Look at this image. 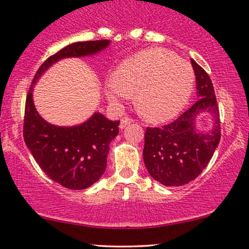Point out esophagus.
<instances>
[{
	"mask_svg": "<svg viewBox=\"0 0 249 249\" xmlns=\"http://www.w3.org/2000/svg\"><path fill=\"white\" fill-rule=\"evenodd\" d=\"M133 122V120L131 117H127V116H125V117H123L121 120V124H120V128L121 129H123L124 127H126V126H127L128 124H131Z\"/></svg>",
	"mask_w": 249,
	"mask_h": 249,
	"instance_id": "obj_1",
	"label": "esophagus"
}]
</instances>
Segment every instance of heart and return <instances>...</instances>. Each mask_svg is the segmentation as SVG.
I'll use <instances>...</instances> for the list:
<instances>
[{
  "mask_svg": "<svg viewBox=\"0 0 249 249\" xmlns=\"http://www.w3.org/2000/svg\"><path fill=\"white\" fill-rule=\"evenodd\" d=\"M192 65L173 52L151 48L122 62L107 80L108 99L118 101L135 93L136 109L152 123L169 121L186 106L194 88Z\"/></svg>",
  "mask_w": 249,
  "mask_h": 249,
  "instance_id": "heart-1",
  "label": "heart"
}]
</instances>
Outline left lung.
<instances>
[{
	"mask_svg": "<svg viewBox=\"0 0 249 249\" xmlns=\"http://www.w3.org/2000/svg\"><path fill=\"white\" fill-rule=\"evenodd\" d=\"M196 78L197 98L191 108L173 123L148 127L144 135L143 160L153 179L164 186H181L194 180L208 166L221 139L219 107L211 79L191 59ZM201 111L213 116L210 131L198 132L195 120Z\"/></svg>",
	"mask_w": 249,
	"mask_h": 249,
	"instance_id": "left-lung-1",
	"label": "left lung"
}]
</instances>
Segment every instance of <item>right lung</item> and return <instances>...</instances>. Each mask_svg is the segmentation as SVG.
Segmentation results:
<instances>
[{"label":"right lung","mask_w":249,"mask_h":249,"mask_svg":"<svg viewBox=\"0 0 249 249\" xmlns=\"http://www.w3.org/2000/svg\"><path fill=\"white\" fill-rule=\"evenodd\" d=\"M109 43L108 39L79 41L62 48L40 65L27 94L23 121L26 145L41 170L70 190H85L103 176L109 144L118 134L120 121H109L103 114L94 113L85 123L71 127L47 123L35 108L34 86L59 59L97 54Z\"/></svg>","instance_id":"obj_1"}]
</instances>
